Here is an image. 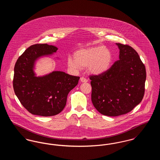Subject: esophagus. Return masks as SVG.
Returning <instances> with one entry per match:
<instances>
[{"instance_id": "esophagus-1", "label": "esophagus", "mask_w": 160, "mask_h": 160, "mask_svg": "<svg viewBox=\"0 0 160 160\" xmlns=\"http://www.w3.org/2000/svg\"><path fill=\"white\" fill-rule=\"evenodd\" d=\"M80 82L82 83H86V82H88V80L86 78H85L84 77H82L80 78Z\"/></svg>"}]
</instances>
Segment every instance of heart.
I'll return each instance as SVG.
<instances>
[{"mask_svg":"<svg viewBox=\"0 0 160 160\" xmlns=\"http://www.w3.org/2000/svg\"><path fill=\"white\" fill-rule=\"evenodd\" d=\"M113 60L111 50L104 46H96L82 48L74 54V58L68 57L69 68L79 71L87 67L89 73L99 76L103 74L110 68Z\"/></svg>","mask_w":160,"mask_h":160,"instance_id":"heart-1","label":"heart"}]
</instances>
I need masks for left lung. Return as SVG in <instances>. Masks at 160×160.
<instances>
[{"mask_svg":"<svg viewBox=\"0 0 160 160\" xmlns=\"http://www.w3.org/2000/svg\"><path fill=\"white\" fill-rule=\"evenodd\" d=\"M116 44L119 49V59L103 74L89 77L93 105L108 116L131 112L145 93L146 68L137 52L131 46Z\"/></svg>","mask_w":160,"mask_h":160,"instance_id":"left-lung-1","label":"left lung"}]
</instances>
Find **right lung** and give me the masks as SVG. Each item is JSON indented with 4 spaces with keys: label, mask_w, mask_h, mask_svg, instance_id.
<instances>
[{
    "label": "right lung",
    "mask_w": 160,
    "mask_h": 160,
    "mask_svg": "<svg viewBox=\"0 0 160 160\" xmlns=\"http://www.w3.org/2000/svg\"><path fill=\"white\" fill-rule=\"evenodd\" d=\"M58 49L47 44L32 45L15 63L14 92L23 106L32 114L46 117L61 113L66 106L69 92L78 82L79 77L62 71L36 76L33 70L36 61L56 53Z\"/></svg>",
    "instance_id": "add662e5"
}]
</instances>
